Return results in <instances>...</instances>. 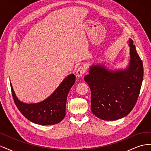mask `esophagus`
I'll list each match as a JSON object with an SVG mask.
<instances>
[{
	"label": "esophagus",
	"mask_w": 151,
	"mask_h": 151,
	"mask_svg": "<svg viewBox=\"0 0 151 151\" xmlns=\"http://www.w3.org/2000/svg\"><path fill=\"white\" fill-rule=\"evenodd\" d=\"M86 68L83 66H81L77 68L76 74L78 77H81L83 75H84L86 73Z\"/></svg>",
	"instance_id": "1"
}]
</instances>
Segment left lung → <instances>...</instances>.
<instances>
[{"label":"left lung","instance_id":"obj_1","mask_svg":"<svg viewBox=\"0 0 151 151\" xmlns=\"http://www.w3.org/2000/svg\"><path fill=\"white\" fill-rule=\"evenodd\" d=\"M133 43L129 40L130 60L127 69L110 72L103 66L94 65L84 77L91 92V111L100 119H120L130 113L137 101L144 68Z\"/></svg>","mask_w":151,"mask_h":151}]
</instances>
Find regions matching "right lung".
<instances>
[{"label": "right lung", "mask_w": 151, "mask_h": 151, "mask_svg": "<svg viewBox=\"0 0 151 151\" xmlns=\"http://www.w3.org/2000/svg\"><path fill=\"white\" fill-rule=\"evenodd\" d=\"M75 81L74 75L67 76L50 96L38 103L26 104L19 101L11 83V93L16 106L27 119L39 125H54L60 122L65 116L67 97Z\"/></svg>", "instance_id": "add662e5"}]
</instances>
